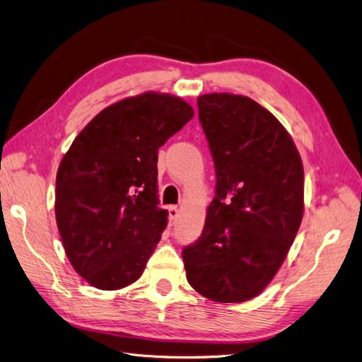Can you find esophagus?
Listing matches in <instances>:
<instances>
[{"label":"esophagus","mask_w":362,"mask_h":362,"mask_svg":"<svg viewBox=\"0 0 362 362\" xmlns=\"http://www.w3.org/2000/svg\"><path fill=\"white\" fill-rule=\"evenodd\" d=\"M168 211H169V222H170V225H173V223H175V221H177L178 214H180V210H178L177 206L170 205V206L168 208Z\"/></svg>","instance_id":"1"}]
</instances>
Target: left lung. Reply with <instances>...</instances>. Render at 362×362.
I'll use <instances>...</instances> for the list:
<instances>
[{"mask_svg": "<svg viewBox=\"0 0 362 362\" xmlns=\"http://www.w3.org/2000/svg\"><path fill=\"white\" fill-rule=\"evenodd\" d=\"M216 168V196L198 242L182 259L206 299L240 303L264 290L286 259L303 216V166L279 120L233 93L198 98Z\"/></svg>", "mask_w": 362, "mask_h": 362, "instance_id": "8db88e82", "label": "left lung"}]
</instances>
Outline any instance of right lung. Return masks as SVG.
<instances>
[{"mask_svg": "<svg viewBox=\"0 0 362 362\" xmlns=\"http://www.w3.org/2000/svg\"><path fill=\"white\" fill-rule=\"evenodd\" d=\"M189 103L145 92L108 105L75 137L56 178V221L72 267L119 290L145 270L168 211L158 208V148L189 122Z\"/></svg>", "mask_w": 362, "mask_h": 362, "instance_id": "obj_1", "label": "right lung"}]
</instances>
